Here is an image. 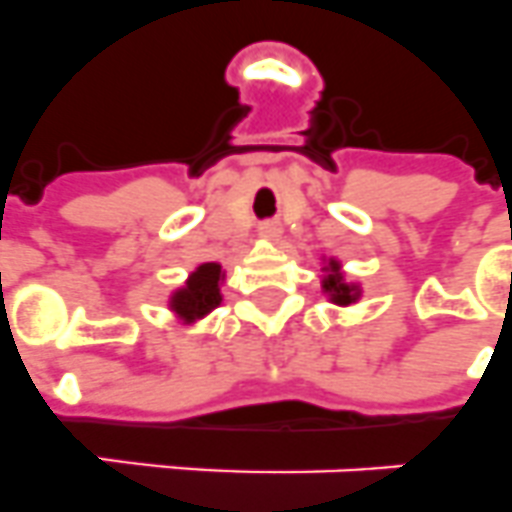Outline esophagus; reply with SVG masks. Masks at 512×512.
<instances>
[{"label": "esophagus", "mask_w": 512, "mask_h": 512, "mask_svg": "<svg viewBox=\"0 0 512 512\" xmlns=\"http://www.w3.org/2000/svg\"><path fill=\"white\" fill-rule=\"evenodd\" d=\"M260 234H263L265 239H276V236L281 234V223H278V221L260 223Z\"/></svg>", "instance_id": "esophagus-1"}]
</instances>
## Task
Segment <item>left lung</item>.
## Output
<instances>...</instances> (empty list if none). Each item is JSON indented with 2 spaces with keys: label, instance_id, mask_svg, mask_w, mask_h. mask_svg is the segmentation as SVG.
I'll use <instances>...</instances> for the list:
<instances>
[{
  "label": "left lung",
  "instance_id": "left-lung-1",
  "mask_svg": "<svg viewBox=\"0 0 512 512\" xmlns=\"http://www.w3.org/2000/svg\"><path fill=\"white\" fill-rule=\"evenodd\" d=\"M330 276L322 281V289L330 291V299L336 304H351L356 299L354 294V286H349V283L343 281L341 273H338V263L336 260H330Z\"/></svg>",
  "mask_w": 512,
  "mask_h": 512
}]
</instances>
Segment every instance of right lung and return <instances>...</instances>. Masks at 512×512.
Instances as JSON below:
<instances>
[{"mask_svg":"<svg viewBox=\"0 0 512 512\" xmlns=\"http://www.w3.org/2000/svg\"><path fill=\"white\" fill-rule=\"evenodd\" d=\"M221 265L205 263L195 270L182 291H176L171 299V309L182 320L192 322L197 317L208 315L210 309H216L221 304Z\"/></svg>","mask_w":512,"mask_h":512,"instance_id":"obj_1","label":"right lung"}]
</instances>
